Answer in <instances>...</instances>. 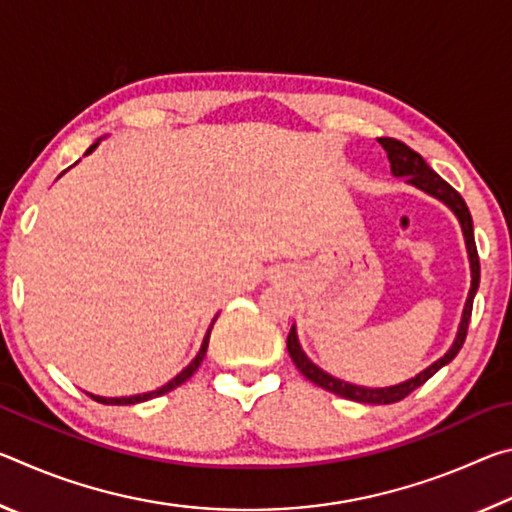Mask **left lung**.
<instances>
[{"label":"left lung","mask_w":512,"mask_h":512,"mask_svg":"<svg viewBox=\"0 0 512 512\" xmlns=\"http://www.w3.org/2000/svg\"><path fill=\"white\" fill-rule=\"evenodd\" d=\"M377 142L384 146V151L388 153V160H391V169H393L395 176H406V178H409L411 185L420 187L427 194L440 198V201L452 207L454 214L458 216V221H461L465 244H467V253H470V264H472V289H470V296H467V302H465L461 329H458L456 341L452 345V350H449L443 359H438L436 363H433V366H429L427 370L420 372L418 377L404 381V384L388 386V388H363V386L345 384V381L334 379L332 375H327V372L316 368L314 363H311L305 357V352L300 350L298 339H296V329H293V327H291V332L287 336V350H289L293 363H296V368L302 372V375H305L309 381H314L316 386L325 388V391L334 393V395H341V397H345V400L361 402V404H395V402L404 400V397H409L415 391V388H420L424 381L431 379L440 368L447 366V363L452 361L458 352H461L463 343H465V336H467V327H470L474 296H476V289H479L481 264H479V253H476L472 214H470V210H467L463 196L458 194L452 185L445 183V180L440 178L427 162H424L420 153H415L413 149H409V146H406L404 142H397V140H393V137H379Z\"/></svg>","instance_id":"1"}]
</instances>
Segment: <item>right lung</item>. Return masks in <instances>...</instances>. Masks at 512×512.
<instances>
[{"label": "right lung", "mask_w": 512, "mask_h": 512, "mask_svg": "<svg viewBox=\"0 0 512 512\" xmlns=\"http://www.w3.org/2000/svg\"><path fill=\"white\" fill-rule=\"evenodd\" d=\"M94 146H97V142H94L88 151H85V155L88 153H92L94 151ZM210 332H212V327L207 329V334H205V341H203V345H201V352L196 354V359L189 363V366L180 372L178 377H173L167 386H162V388H158V391H151V393H144V395H133V397H97V395H90L92 400H97V402H101V404H117V406H121V404H137V402H146V400H153V397H160V395H164V393H169V391H173V388L176 386H180L183 384V381H187L189 377L194 375V372L198 370V366H201V361H203V357H205V352H207V343H210Z\"/></svg>", "instance_id": "1"}]
</instances>
